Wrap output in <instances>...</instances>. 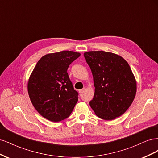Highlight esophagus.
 I'll use <instances>...</instances> for the list:
<instances>
[{
  "mask_svg": "<svg viewBox=\"0 0 158 158\" xmlns=\"http://www.w3.org/2000/svg\"><path fill=\"white\" fill-rule=\"evenodd\" d=\"M84 91H85V88H83V89H79V93L82 94V93H83V92H84Z\"/></svg>",
  "mask_w": 158,
  "mask_h": 158,
  "instance_id": "esophagus-1",
  "label": "esophagus"
}]
</instances>
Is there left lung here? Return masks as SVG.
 <instances>
[{
  "mask_svg": "<svg viewBox=\"0 0 158 158\" xmlns=\"http://www.w3.org/2000/svg\"><path fill=\"white\" fill-rule=\"evenodd\" d=\"M84 55L92 70L95 87L89 106L98 117L114 120L126 112L135 98V76L120 55L103 51L85 52Z\"/></svg>",
  "mask_w": 158,
  "mask_h": 158,
  "instance_id": "8db88e82",
  "label": "left lung"
}]
</instances>
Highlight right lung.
<instances>
[{
	"mask_svg": "<svg viewBox=\"0 0 158 158\" xmlns=\"http://www.w3.org/2000/svg\"><path fill=\"white\" fill-rule=\"evenodd\" d=\"M80 52L63 51L49 53L37 62L27 82L32 105L42 117L59 122L70 116L78 102V92L69 77V65Z\"/></svg>",
	"mask_w": 158,
	"mask_h": 158,
	"instance_id": "1",
	"label": "right lung"
}]
</instances>
